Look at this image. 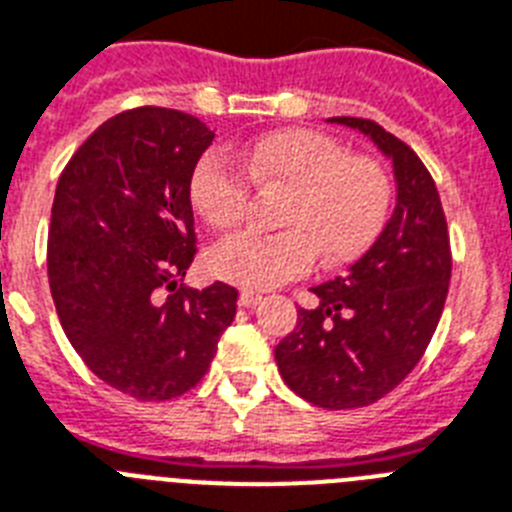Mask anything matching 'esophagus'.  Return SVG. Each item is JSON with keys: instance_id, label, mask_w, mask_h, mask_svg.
Returning <instances> with one entry per match:
<instances>
[{"instance_id": "34e87169", "label": "esophagus", "mask_w": 512, "mask_h": 512, "mask_svg": "<svg viewBox=\"0 0 512 512\" xmlns=\"http://www.w3.org/2000/svg\"><path fill=\"white\" fill-rule=\"evenodd\" d=\"M260 302H263V296L257 294V291H242V294H239V304H242V307H247V309L257 307Z\"/></svg>"}]
</instances>
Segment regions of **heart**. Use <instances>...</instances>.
<instances>
[{
	"label": "heart",
	"mask_w": 512,
	"mask_h": 512,
	"mask_svg": "<svg viewBox=\"0 0 512 512\" xmlns=\"http://www.w3.org/2000/svg\"><path fill=\"white\" fill-rule=\"evenodd\" d=\"M239 161L255 187L286 192L278 210V226L286 231L218 242L208 263L223 281L263 291L307 273L315 255L322 265L351 263L385 226L393 195L388 171L375 158L349 156L322 132H268L239 150ZM246 177L221 153L197 161L190 197L213 229H231L244 218Z\"/></svg>",
	"instance_id": "obj_1"
}]
</instances>
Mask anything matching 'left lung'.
Masks as SVG:
<instances>
[{"mask_svg":"<svg viewBox=\"0 0 512 512\" xmlns=\"http://www.w3.org/2000/svg\"><path fill=\"white\" fill-rule=\"evenodd\" d=\"M367 135L393 161L395 208L377 242L346 276L312 286L276 346L283 382L320 409L380 401L419 364L435 336L450 283V239L435 179L409 145L372 119L330 117Z\"/></svg>","mask_w":512,"mask_h":512,"instance_id":"obj_1","label":"left lung"}]
</instances>
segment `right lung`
<instances>
[{"label":"right lung","mask_w":512,"mask_h":512,"mask_svg":"<svg viewBox=\"0 0 512 512\" xmlns=\"http://www.w3.org/2000/svg\"><path fill=\"white\" fill-rule=\"evenodd\" d=\"M216 132L174 109L124 111L59 176L49 286L88 369L137 401L203 380L236 315V289L179 286L195 260L190 179Z\"/></svg>","instance_id":"obj_1"}]
</instances>
